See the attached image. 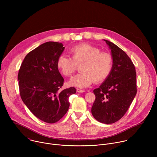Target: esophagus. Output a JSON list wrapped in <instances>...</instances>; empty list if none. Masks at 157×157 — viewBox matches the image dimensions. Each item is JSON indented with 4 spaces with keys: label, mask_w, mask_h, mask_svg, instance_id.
<instances>
[{
    "label": "esophagus",
    "mask_w": 157,
    "mask_h": 157,
    "mask_svg": "<svg viewBox=\"0 0 157 157\" xmlns=\"http://www.w3.org/2000/svg\"><path fill=\"white\" fill-rule=\"evenodd\" d=\"M76 91L78 93H84L85 92L84 90H82V89H76Z\"/></svg>",
    "instance_id": "34e87169"
}]
</instances>
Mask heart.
Instances as JSON below:
<instances>
[{
  "instance_id": "obj_1",
  "label": "heart",
  "mask_w": 157,
  "mask_h": 157,
  "mask_svg": "<svg viewBox=\"0 0 157 157\" xmlns=\"http://www.w3.org/2000/svg\"><path fill=\"white\" fill-rule=\"evenodd\" d=\"M71 58L60 55L56 61V66L61 74L70 77L76 71L77 66L81 65L80 74L73 78L69 84L78 87H86L94 82L100 83L110 75L113 68V56L88 43H81L70 50Z\"/></svg>"
}]
</instances>
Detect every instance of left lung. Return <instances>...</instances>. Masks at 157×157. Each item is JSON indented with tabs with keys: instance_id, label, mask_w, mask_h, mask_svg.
I'll return each mask as SVG.
<instances>
[{
	"instance_id": "8db88e82",
	"label": "left lung",
	"mask_w": 157,
	"mask_h": 157,
	"mask_svg": "<svg viewBox=\"0 0 157 157\" xmlns=\"http://www.w3.org/2000/svg\"><path fill=\"white\" fill-rule=\"evenodd\" d=\"M111 50L113 68L105 81L93 91L96 99L91 113L104 124H113L126 113L137 94L135 66L119 47L104 40Z\"/></svg>"
}]
</instances>
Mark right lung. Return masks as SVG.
<instances>
[{"mask_svg": "<svg viewBox=\"0 0 157 157\" xmlns=\"http://www.w3.org/2000/svg\"><path fill=\"white\" fill-rule=\"evenodd\" d=\"M64 50L61 43L41 44L26 55L18 74L22 101L34 116L50 124L66 114L70 107L69 97L76 93L74 87L60 89L64 79L56 61Z\"/></svg>", "mask_w": 157, "mask_h": 157, "instance_id": "right-lung-1", "label": "right lung"}]
</instances>
